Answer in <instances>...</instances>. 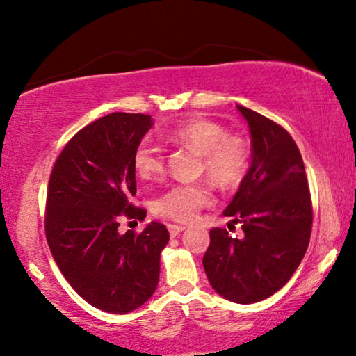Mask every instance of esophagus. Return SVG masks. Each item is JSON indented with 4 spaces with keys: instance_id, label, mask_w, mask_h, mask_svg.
Masks as SVG:
<instances>
[{
    "instance_id": "esophagus-1",
    "label": "esophagus",
    "mask_w": 356,
    "mask_h": 356,
    "mask_svg": "<svg viewBox=\"0 0 356 356\" xmlns=\"http://www.w3.org/2000/svg\"><path fill=\"white\" fill-rule=\"evenodd\" d=\"M168 229H169V234L172 236V238H175V236H179L184 229H186V226H182V225H169Z\"/></svg>"
}]
</instances>
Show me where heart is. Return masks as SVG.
Listing matches in <instances>:
<instances>
[{"mask_svg": "<svg viewBox=\"0 0 356 356\" xmlns=\"http://www.w3.org/2000/svg\"><path fill=\"white\" fill-rule=\"evenodd\" d=\"M170 143L186 146L200 154L202 170L220 188L238 187L248 175L250 145L210 118H191L164 131ZM134 168L141 179L163 172L164 149L151 140L140 141L134 153ZM211 202L202 184H177L153 202L154 215L174 221H191L200 208Z\"/></svg>", "mask_w": 356, "mask_h": 356, "instance_id": "1", "label": "heart"}]
</instances>
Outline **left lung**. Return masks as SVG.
Masks as SVG:
<instances>
[{
  "label": "left lung",
  "mask_w": 356,
  "mask_h": 356,
  "mask_svg": "<svg viewBox=\"0 0 356 356\" xmlns=\"http://www.w3.org/2000/svg\"><path fill=\"white\" fill-rule=\"evenodd\" d=\"M252 138V161L222 215L241 222L244 236L210 231L203 255L208 282L218 295L241 305L277 293L305 257L312 203L305 163L295 140L277 122L238 106Z\"/></svg>",
  "instance_id": "8db88e82"
}]
</instances>
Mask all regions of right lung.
Wrapping results in <instances>:
<instances>
[{
  "label": "right lung",
  "instance_id": "right-lung-1",
  "mask_svg": "<svg viewBox=\"0 0 356 356\" xmlns=\"http://www.w3.org/2000/svg\"><path fill=\"white\" fill-rule=\"evenodd\" d=\"M153 120L113 112L89 123L55 161L47 188L45 236L56 265L73 290L97 309L127 314L153 296L164 225L118 233L120 218L145 220L134 207V153Z\"/></svg>",
  "mask_w": 356,
  "mask_h": 356
}]
</instances>
